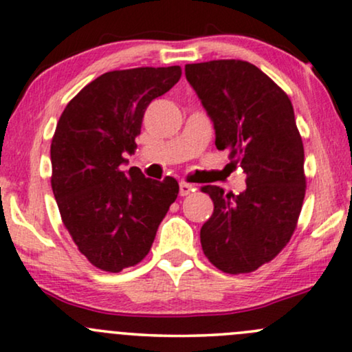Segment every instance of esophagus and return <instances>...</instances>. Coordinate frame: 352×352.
Instances as JSON below:
<instances>
[{
  "mask_svg": "<svg viewBox=\"0 0 352 352\" xmlns=\"http://www.w3.org/2000/svg\"><path fill=\"white\" fill-rule=\"evenodd\" d=\"M180 197H186V195H190L191 191H195V185L191 184H186V182H180Z\"/></svg>",
  "mask_w": 352,
  "mask_h": 352,
  "instance_id": "esophagus-1",
  "label": "esophagus"
}]
</instances>
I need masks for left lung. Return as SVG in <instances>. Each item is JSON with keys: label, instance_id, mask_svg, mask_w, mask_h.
<instances>
[{"label": "left lung", "instance_id": "obj_1", "mask_svg": "<svg viewBox=\"0 0 352 352\" xmlns=\"http://www.w3.org/2000/svg\"><path fill=\"white\" fill-rule=\"evenodd\" d=\"M216 131V148L247 175L242 193L203 186L214 203L199 237L208 260L229 274L268 263L294 234L305 197L304 144L286 92L255 65L212 60L185 66Z\"/></svg>", "mask_w": 352, "mask_h": 352}]
</instances>
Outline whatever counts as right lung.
Returning <instances> with one entry per match:
<instances>
[{
  "label": "right lung",
  "instance_id": "obj_1",
  "mask_svg": "<svg viewBox=\"0 0 352 352\" xmlns=\"http://www.w3.org/2000/svg\"><path fill=\"white\" fill-rule=\"evenodd\" d=\"M180 66L102 74L69 100L52 140V190L78 250L96 268L118 273L148 255L179 195L172 177L120 170L133 154L146 109L179 82Z\"/></svg>",
  "mask_w": 352,
  "mask_h": 352
}]
</instances>
